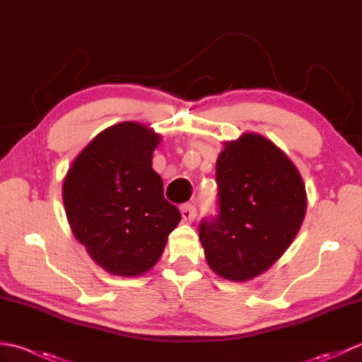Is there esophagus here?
I'll return each instance as SVG.
<instances>
[{"mask_svg":"<svg viewBox=\"0 0 362 362\" xmlns=\"http://www.w3.org/2000/svg\"><path fill=\"white\" fill-rule=\"evenodd\" d=\"M180 213H182V218L185 222H193L197 216V210L193 204H182L180 205Z\"/></svg>","mask_w":362,"mask_h":362,"instance_id":"34e87169","label":"esophagus"}]
</instances>
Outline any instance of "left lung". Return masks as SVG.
Masks as SVG:
<instances>
[{
    "label": "left lung",
    "instance_id": "obj_1",
    "mask_svg": "<svg viewBox=\"0 0 362 362\" xmlns=\"http://www.w3.org/2000/svg\"><path fill=\"white\" fill-rule=\"evenodd\" d=\"M216 183L218 213L199 226L205 258L227 280H250L294 241L306 211L303 180L274 143L244 134L219 153Z\"/></svg>",
    "mask_w": 362,
    "mask_h": 362
}]
</instances>
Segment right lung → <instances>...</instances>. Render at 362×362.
<instances>
[{
    "instance_id": "right-lung-1",
    "label": "right lung",
    "mask_w": 362,
    "mask_h": 362,
    "mask_svg": "<svg viewBox=\"0 0 362 362\" xmlns=\"http://www.w3.org/2000/svg\"><path fill=\"white\" fill-rule=\"evenodd\" d=\"M158 143L146 126L119 122L95 136L65 177L64 205L76 240L113 275L148 272L182 219L152 169Z\"/></svg>"
}]
</instances>
